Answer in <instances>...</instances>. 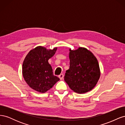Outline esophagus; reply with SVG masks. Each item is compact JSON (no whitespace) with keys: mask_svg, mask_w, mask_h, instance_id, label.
<instances>
[{"mask_svg":"<svg viewBox=\"0 0 125 125\" xmlns=\"http://www.w3.org/2000/svg\"><path fill=\"white\" fill-rule=\"evenodd\" d=\"M59 78L60 79V80H62L63 79V77H64V75L63 74H60V75H59Z\"/></svg>","mask_w":125,"mask_h":125,"instance_id":"34e87169","label":"esophagus"}]
</instances>
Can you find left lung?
<instances>
[{"label": "left lung", "instance_id": "8db88e82", "mask_svg": "<svg viewBox=\"0 0 125 125\" xmlns=\"http://www.w3.org/2000/svg\"><path fill=\"white\" fill-rule=\"evenodd\" d=\"M70 67L65 81L74 92L84 94L95 87L101 75L99 62L90 51L84 47L69 49Z\"/></svg>", "mask_w": 125, "mask_h": 125}]
</instances>
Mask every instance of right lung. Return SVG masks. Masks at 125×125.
<instances>
[{
  "instance_id": "obj_1",
  "label": "right lung",
  "mask_w": 125,
  "mask_h": 125,
  "mask_svg": "<svg viewBox=\"0 0 125 125\" xmlns=\"http://www.w3.org/2000/svg\"><path fill=\"white\" fill-rule=\"evenodd\" d=\"M57 47L48 50L39 46L26 55L22 65V74L30 88L43 93L50 90L60 79L53 74L48 60L53 56Z\"/></svg>"
}]
</instances>
